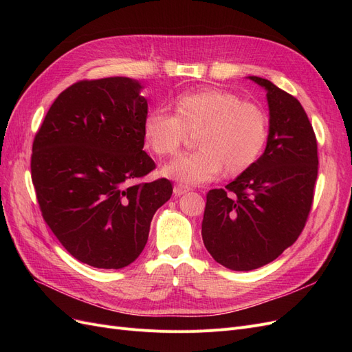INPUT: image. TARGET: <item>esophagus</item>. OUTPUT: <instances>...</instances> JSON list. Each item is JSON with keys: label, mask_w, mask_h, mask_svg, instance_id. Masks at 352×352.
<instances>
[{"label": "esophagus", "mask_w": 352, "mask_h": 352, "mask_svg": "<svg viewBox=\"0 0 352 352\" xmlns=\"http://www.w3.org/2000/svg\"><path fill=\"white\" fill-rule=\"evenodd\" d=\"M189 190H190V188H188V186H185V185H175V188H173V192H175L176 197L184 195V194L189 192Z\"/></svg>", "instance_id": "34e87169"}]
</instances>
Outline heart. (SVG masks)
I'll return each instance as SVG.
<instances>
[{
  "label": "heart",
  "mask_w": 352,
  "mask_h": 352,
  "mask_svg": "<svg viewBox=\"0 0 352 352\" xmlns=\"http://www.w3.org/2000/svg\"><path fill=\"white\" fill-rule=\"evenodd\" d=\"M176 113L154 109L145 117L144 140L158 157L175 155L186 133H194L197 151L180 155L163 167V175L180 184L198 185L221 170L235 177L258 162L269 141L270 117L261 104L245 101L220 88L180 94Z\"/></svg>",
  "instance_id": "1"
}]
</instances>
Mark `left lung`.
<instances>
[{"instance_id": "1", "label": "left lung", "mask_w": 352, "mask_h": 352, "mask_svg": "<svg viewBox=\"0 0 352 352\" xmlns=\"http://www.w3.org/2000/svg\"><path fill=\"white\" fill-rule=\"evenodd\" d=\"M269 141L263 155L225 189H211L201 235L207 251L230 270L248 272L276 260L298 239L313 206L317 140L301 102L270 80Z\"/></svg>"}]
</instances>
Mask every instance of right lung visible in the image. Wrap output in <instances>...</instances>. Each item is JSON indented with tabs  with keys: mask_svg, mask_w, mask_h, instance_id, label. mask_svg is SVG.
I'll return each instance as SVG.
<instances>
[{
	"mask_svg": "<svg viewBox=\"0 0 352 352\" xmlns=\"http://www.w3.org/2000/svg\"><path fill=\"white\" fill-rule=\"evenodd\" d=\"M129 78L79 80L50 107L32 145L30 173L45 223L74 258L97 269L133 263L154 212L172 197L144 148L148 102Z\"/></svg>",
	"mask_w": 352,
	"mask_h": 352,
	"instance_id": "1",
	"label": "right lung"
}]
</instances>
